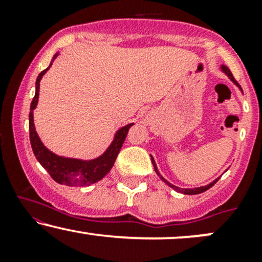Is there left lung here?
Instances as JSON below:
<instances>
[{"label": "left lung", "instance_id": "1", "mask_svg": "<svg viewBox=\"0 0 262 262\" xmlns=\"http://www.w3.org/2000/svg\"><path fill=\"white\" fill-rule=\"evenodd\" d=\"M219 70H221L222 73H223V74L227 75V76H228V79H229V80L231 81V82H233L234 85H235V86L237 87V89H239L240 91L243 92L242 87H240L239 83H237L236 81H235V79H234L233 74H231V71L229 70V69L227 68V66H225V65H221V68H219ZM150 156H151V155H150ZM151 162H152V166H154V170H155L156 175H158L159 177H160V180H161V181L166 183V185L169 186V187H171V188H172V189H175L176 192H180V193H183V194H198V193H202V192L207 191V189H209L210 187H212V186L214 185V183L217 182L219 179H221V176H219V177H217V179L214 180V181H212V182L208 183V185H206V186H201V187H194V188H180V187H177V186L172 185V183H170L169 181H167V180H165L164 177L161 176V173L159 172V170H158V166H156V164H155V160H154V158H152V156H151Z\"/></svg>", "mask_w": 262, "mask_h": 262}]
</instances>
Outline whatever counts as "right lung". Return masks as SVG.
I'll list each match as a JSON object with an SVG mask.
<instances>
[{"mask_svg": "<svg viewBox=\"0 0 262 262\" xmlns=\"http://www.w3.org/2000/svg\"><path fill=\"white\" fill-rule=\"evenodd\" d=\"M58 55L59 52L53 56L50 65L38 75L37 81H35V95L31 103V113H29V138H31V145L39 164L48 171V173L52 176L54 181L60 183V185L74 186V187L75 186H91L92 183L98 182L100 180L103 179L112 169L114 161H116L117 156L121 151L125 137H127L129 128L134 125V123H129L124 127L119 128L114 133L112 143L104 150L103 154H101L95 159L83 160V159L66 158V156L56 155L53 151H50L44 145L43 141L39 138L37 130H35L33 112H34L38 104L39 87H40L41 77L47 74V71L49 70L50 66L53 65L54 60L56 59Z\"/></svg>", "mask_w": 262, "mask_h": 262, "instance_id": "obj_1", "label": "right lung"}]
</instances>
